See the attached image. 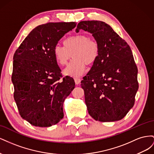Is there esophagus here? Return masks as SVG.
Returning a JSON list of instances; mask_svg holds the SVG:
<instances>
[{
	"label": "esophagus",
	"instance_id": "34e87169",
	"mask_svg": "<svg viewBox=\"0 0 154 154\" xmlns=\"http://www.w3.org/2000/svg\"><path fill=\"white\" fill-rule=\"evenodd\" d=\"M74 82H75V83H76V85H78L79 83H80L81 82L80 78H74Z\"/></svg>",
	"mask_w": 154,
	"mask_h": 154
}]
</instances>
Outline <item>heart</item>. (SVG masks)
<instances>
[{
    "label": "heart",
    "mask_w": 154,
    "mask_h": 154,
    "mask_svg": "<svg viewBox=\"0 0 154 154\" xmlns=\"http://www.w3.org/2000/svg\"><path fill=\"white\" fill-rule=\"evenodd\" d=\"M100 49L96 41L91 40L84 34L69 36L63 40V45H56L53 48V57L57 62L64 66L72 54L73 60L64 69L67 76H78L85 72L86 64L91 66L96 62L100 55Z\"/></svg>",
    "instance_id": "b5f03b06"
}]
</instances>
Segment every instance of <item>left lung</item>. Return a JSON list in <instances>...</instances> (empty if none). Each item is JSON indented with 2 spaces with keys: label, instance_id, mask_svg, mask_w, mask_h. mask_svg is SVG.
Masks as SVG:
<instances>
[{
  "label": "left lung",
  "instance_id": "1",
  "mask_svg": "<svg viewBox=\"0 0 154 154\" xmlns=\"http://www.w3.org/2000/svg\"><path fill=\"white\" fill-rule=\"evenodd\" d=\"M91 32L100 45L99 57L81 82L88 112L101 122L123 119L139 88L137 68L130 46L105 22L82 21L76 31Z\"/></svg>",
  "mask_w": 154,
  "mask_h": 154
}]
</instances>
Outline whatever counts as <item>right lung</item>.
<instances>
[{"mask_svg":"<svg viewBox=\"0 0 154 154\" xmlns=\"http://www.w3.org/2000/svg\"><path fill=\"white\" fill-rule=\"evenodd\" d=\"M76 23L49 22L32 29L13 56L11 80L21 117L32 125L48 127L63 118V104L75 87L62 77L53 48Z\"/></svg>","mask_w":154,"mask_h":154,"instance_id":"add662e5","label":"right lung"}]
</instances>
